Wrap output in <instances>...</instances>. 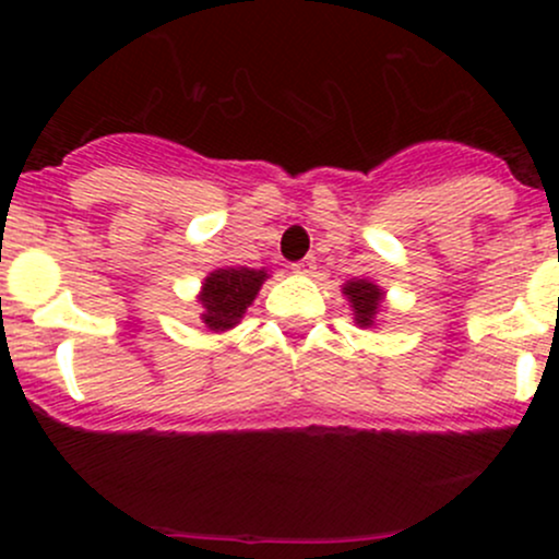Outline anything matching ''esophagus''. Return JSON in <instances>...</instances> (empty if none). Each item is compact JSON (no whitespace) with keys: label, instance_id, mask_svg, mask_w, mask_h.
I'll list each match as a JSON object with an SVG mask.
<instances>
[{"label":"esophagus","instance_id":"obj_1","mask_svg":"<svg viewBox=\"0 0 559 559\" xmlns=\"http://www.w3.org/2000/svg\"><path fill=\"white\" fill-rule=\"evenodd\" d=\"M292 271L299 275H310L312 271H316V258H301L299 262H294Z\"/></svg>","mask_w":559,"mask_h":559}]
</instances>
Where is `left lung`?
Listing matches in <instances>:
<instances>
[{"mask_svg": "<svg viewBox=\"0 0 559 559\" xmlns=\"http://www.w3.org/2000/svg\"><path fill=\"white\" fill-rule=\"evenodd\" d=\"M346 299L352 301V310H355V320L360 325H373V316L381 307V288L376 284H368V281H349L344 286Z\"/></svg>", "mask_w": 559, "mask_h": 559, "instance_id": "left-lung-1", "label": "left lung"}]
</instances>
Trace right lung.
I'll use <instances>...</instances> for the list:
<instances>
[{
    "label": "right lung",
    "mask_w": 559,
    "mask_h": 559,
    "mask_svg": "<svg viewBox=\"0 0 559 559\" xmlns=\"http://www.w3.org/2000/svg\"><path fill=\"white\" fill-rule=\"evenodd\" d=\"M265 271H249V267H221L210 273L202 286V320L210 331H226L239 323V318L258 297Z\"/></svg>",
    "instance_id": "add662e5"
}]
</instances>
